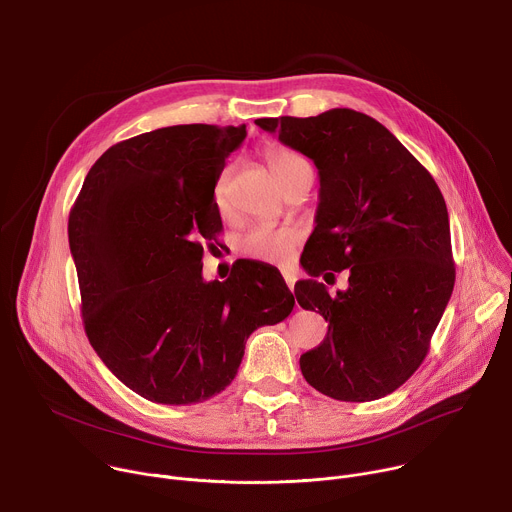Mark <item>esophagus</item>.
<instances>
[{
    "label": "esophagus",
    "instance_id": "obj_1",
    "mask_svg": "<svg viewBox=\"0 0 512 512\" xmlns=\"http://www.w3.org/2000/svg\"><path fill=\"white\" fill-rule=\"evenodd\" d=\"M283 279H285V283H287L289 291H294V283H296V277L291 275V273H285V271H283Z\"/></svg>",
    "mask_w": 512,
    "mask_h": 512
}]
</instances>
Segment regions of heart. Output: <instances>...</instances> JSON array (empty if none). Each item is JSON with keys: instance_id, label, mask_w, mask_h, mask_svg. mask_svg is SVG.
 Listing matches in <instances>:
<instances>
[{"instance_id": "1", "label": "heart", "mask_w": 512, "mask_h": 512, "mask_svg": "<svg viewBox=\"0 0 512 512\" xmlns=\"http://www.w3.org/2000/svg\"><path fill=\"white\" fill-rule=\"evenodd\" d=\"M265 160L283 190H287L304 170L310 168L300 154L285 148H267ZM227 184H229V170H225L221 176H218L214 184L212 198L218 210L227 208ZM300 239H302V233L294 227H257L243 237L241 253L251 259L277 263V261H283L291 251L296 249Z\"/></svg>"}]
</instances>
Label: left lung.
Here are the masks:
<instances>
[{"instance_id": "left-lung-1", "label": "left lung", "mask_w": 512, "mask_h": 512, "mask_svg": "<svg viewBox=\"0 0 512 512\" xmlns=\"http://www.w3.org/2000/svg\"><path fill=\"white\" fill-rule=\"evenodd\" d=\"M320 174L316 229L302 253L312 277L348 269V289L296 283V300L328 322L300 358L304 379L338 401H375L423 362L450 302L456 267L446 200L431 174L377 119L330 109L255 121Z\"/></svg>"}]
</instances>
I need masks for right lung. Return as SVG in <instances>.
Wrapping results in <instances>:
<instances>
[{"label": "right lung", "instance_id": "1", "mask_svg": "<svg viewBox=\"0 0 512 512\" xmlns=\"http://www.w3.org/2000/svg\"><path fill=\"white\" fill-rule=\"evenodd\" d=\"M245 125H172L119 141L93 164L68 216L81 312L107 369L143 399L202 403L235 379L245 342L296 306L281 273L243 261L202 279L221 233L214 184Z\"/></svg>", "mask_w": 512, "mask_h": 512}]
</instances>
